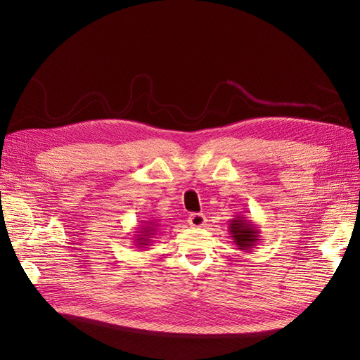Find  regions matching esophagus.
Instances as JSON below:
<instances>
[{"mask_svg":"<svg viewBox=\"0 0 360 360\" xmlns=\"http://www.w3.org/2000/svg\"><path fill=\"white\" fill-rule=\"evenodd\" d=\"M188 223H190L193 228H201V226L205 224V217L200 213H193L188 217Z\"/></svg>","mask_w":360,"mask_h":360,"instance_id":"obj_1","label":"esophagus"}]
</instances>
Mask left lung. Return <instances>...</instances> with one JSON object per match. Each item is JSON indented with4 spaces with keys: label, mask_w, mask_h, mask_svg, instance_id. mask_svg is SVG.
Returning a JSON list of instances; mask_svg holds the SVG:
<instances>
[{
    "label": "left lung",
    "mask_w": 360,
    "mask_h": 360,
    "mask_svg": "<svg viewBox=\"0 0 360 360\" xmlns=\"http://www.w3.org/2000/svg\"><path fill=\"white\" fill-rule=\"evenodd\" d=\"M229 233L240 251H251L259 240V229L252 220L243 216H235L229 221Z\"/></svg>",
    "instance_id": "left-lung-1"
}]
</instances>
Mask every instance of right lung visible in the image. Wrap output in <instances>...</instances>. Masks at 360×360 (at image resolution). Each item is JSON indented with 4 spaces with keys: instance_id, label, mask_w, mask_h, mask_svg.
Segmentation results:
<instances>
[{
    "instance_id": "1",
    "label": "right lung",
    "mask_w": 360,
    "mask_h": 360,
    "mask_svg": "<svg viewBox=\"0 0 360 360\" xmlns=\"http://www.w3.org/2000/svg\"><path fill=\"white\" fill-rule=\"evenodd\" d=\"M141 228L139 231H136V245L139 248H147L148 245L151 243V238L153 235H156V232L159 231V223L155 220H148V221H141Z\"/></svg>"
}]
</instances>
